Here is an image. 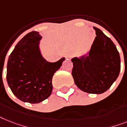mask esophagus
<instances>
[{"mask_svg": "<svg viewBox=\"0 0 127 127\" xmlns=\"http://www.w3.org/2000/svg\"><path fill=\"white\" fill-rule=\"evenodd\" d=\"M71 58V54H66V55H65V58H66V59H67V60L70 59Z\"/></svg>", "mask_w": 127, "mask_h": 127, "instance_id": "1", "label": "esophagus"}]
</instances>
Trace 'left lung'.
<instances>
[{"mask_svg":"<svg viewBox=\"0 0 127 127\" xmlns=\"http://www.w3.org/2000/svg\"><path fill=\"white\" fill-rule=\"evenodd\" d=\"M96 36L86 55L74 57L72 76L75 84L84 92L101 94L119 76L121 59L112 41L94 27Z\"/></svg>","mask_w":127,"mask_h":127,"instance_id":"obj_1","label":"left lung"}]
</instances>
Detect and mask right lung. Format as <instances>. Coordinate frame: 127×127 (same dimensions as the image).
I'll return each mask as SVG.
<instances>
[{"label": "right lung", "mask_w": 127, "mask_h": 127, "mask_svg": "<svg viewBox=\"0 0 127 127\" xmlns=\"http://www.w3.org/2000/svg\"><path fill=\"white\" fill-rule=\"evenodd\" d=\"M42 38L38 32L27 33L9 55L6 79L11 92L19 100L31 104L47 99L52 91V79L65 58L56 62L47 61L41 52Z\"/></svg>", "instance_id": "add662e5"}]
</instances>
